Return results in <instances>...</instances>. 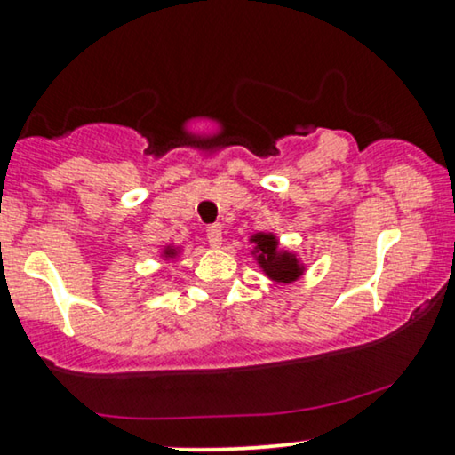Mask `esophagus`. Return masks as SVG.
<instances>
[{
	"instance_id": "obj_1",
	"label": "esophagus",
	"mask_w": 455,
	"mask_h": 455,
	"mask_svg": "<svg viewBox=\"0 0 455 455\" xmlns=\"http://www.w3.org/2000/svg\"><path fill=\"white\" fill-rule=\"evenodd\" d=\"M206 239L212 247H219L222 243V227L220 225H210L206 228Z\"/></svg>"
}]
</instances>
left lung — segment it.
<instances>
[{
  "label": "left lung",
  "mask_w": 455,
  "mask_h": 455,
  "mask_svg": "<svg viewBox=\"0 0 455 455\" xmlns=\"http://www.w3.org/2000/svg\"><path fill=\"white\" fill-rule=\"evenodd\" d=\"M253 241L259 249V263L269 277L277 282H292L300 275V267L292 255L277 253V241L271 235H255Z\"/></svg>",
  "instance_id": "8db88e82"
}]
</instances>
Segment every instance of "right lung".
<instances>
[{
    "label": "right lung",
    "mask_w": 455,
    "mask_h": 455,
    "mask_svg": "<svg viewBox=\"0 0 455 455\" xmlns=\"http://www.w3.org/2000/svg\"><path fill=\"white\" fill-rule=\"evenodd\" d=\"M167 253H173V251H167Z\"/></svg>",
    "instance_id": "1"
}]
</instances>
